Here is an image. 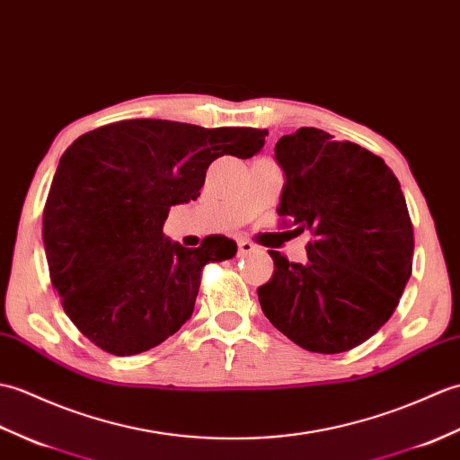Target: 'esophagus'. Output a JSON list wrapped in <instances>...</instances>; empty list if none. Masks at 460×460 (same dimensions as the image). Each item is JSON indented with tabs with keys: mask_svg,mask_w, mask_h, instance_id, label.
Returning <instances> with one entry per match:
<instances>
[{
	"mask_svg": "<svg viewBox=\"0 0 460 460\" xmlns=\"http://www.w3.org/2000/svg\"><path fill=\"white\" fill-rule=\"evenodd\" d=\"M256 250H258V246H256V243H252L250 240H240L238 242V253H240V256H248V253L256 252Z\"/></svg>",
	"mask_w": 460,
	"mask_h": 460,
	"instance_id": "obj_1",
	"label": "esophagus"
}]
</instances>
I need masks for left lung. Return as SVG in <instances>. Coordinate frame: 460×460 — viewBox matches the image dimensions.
I'll return each instance as SVG.
<instances>
[{
	"instance_id": "1",
	"label": "left lung",
	"mask_w": 460,
	"mask_h": 460,
	"mask_svg": "<svg viewBox=\"0 0 460 460\" xmlns=\"http://www.w3.org/2000/svg\"><path fill=\"white\" fill-rule=\"evenodd\" d=\"M281 226L311 232L307 260L270 250L258 288L263 314L301 349L346 352L394 314L413 265V224L400 181L382 157L316 128L283 136Z\"/></svg>"
}]
</instances>
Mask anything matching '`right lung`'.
<instances>
[{"instance_id": "right-lung-1", "label": "right lung", "mask_w": 460, "mask_h": 460, "mask_svg": "<svg viewBox=\"0 0 460 460\" xmlns=\"http://www.w3.org/2000/svg\"><path fill=\"white\" fill-rule=\"evenodd\" d=\"M268 129L124 119L80 136L60 157L43 210L50 283L68 319L108 354L134 356L185 324L202 270L236 256L207 236L182 248L163 236L171 207L200 197L214 159H248Z\"/></svg>"}]
</instances>
